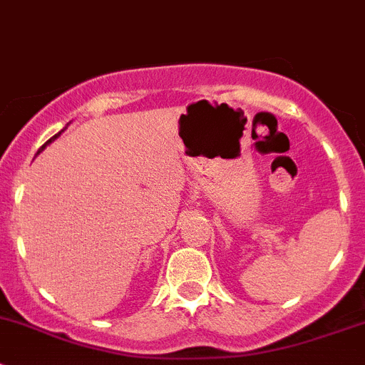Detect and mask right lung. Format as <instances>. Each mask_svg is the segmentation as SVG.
<instances>
[{
    "mask_svg": "<svg viewBox=\"0 0 365 365\" xmlns=\"http://www.w3.org/2000/svg\"><path fill=\"white\" fill-rule=\"evenodd\" d=\"M63 130H65V128H63ZM63 130H61V132H63ZM61 132H58V134H56V135H53V138H51V139H49V141H47V143H46V145H49V143H51V141H54V139H56V138H58V135H60V134H61ZM46 145H43V146H42V148H40V150H43V148H46ZM40 150H38V153H40Z\"/></svg>",
    "mask_w": 365,
    "mask_h": 365,
    "instance_id": "add662e5",
    "label": "right lung"
}]
</instances>
